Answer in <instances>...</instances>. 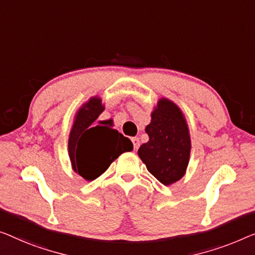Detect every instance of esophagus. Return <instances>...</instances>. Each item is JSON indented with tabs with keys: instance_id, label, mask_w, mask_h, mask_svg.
Listing matches in <instances>:
<instances>
[{
	"instance_id": "34e87169",
	"label": "esophagus",
	"mask_w": 255,
	"mask_h": 255,
	"mask_svg": "<svg viewBox=\"0 0 255 255\" xmlns=\"http://www.w3.org/2000/svg\"><path fill=\"white\" fill-rule=\"evenodd\" d=\"M131 142H132V144H134V150L137 151L138 147H139V138L138 137H132Z\"/></svg>"
}]
</instances>
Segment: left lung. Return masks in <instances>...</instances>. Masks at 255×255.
I'll return each mask as SVG.
<instances>
[{
	"mask_svg": "<svg viewBox=\"0 0 255 255\" xmlns=\"http://www.w3.org/2000/svg\"><path fill=\"white\" fill-rule=\"evenodd\" d=\"M145 131L149 140L140 145L138 157L147 170L164 185L181 180L191 151L189 127L181 109L174 102L160 98Z\"/></svg>",
	"mask_w": 255,
	"mask_h": 255,
	"instance_id": "obj_1",
	"label": "left lung"
}]
</instances>
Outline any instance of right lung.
Listing matches in <instances>:
<instances>
[{"mask_svg": "<svg viewBox=\"0 0 255 255\" xmlns=\"http://www.w3.org/2000/svg\"><path fill=\"white\" fill-rule=\"evenodd\" d=\"M100 97H91L78 110L68 136L72 168L87 181L96 180L121 153L132 150L130 139L97 118L104 111Z\"/></svg>", "mask_w": 255, "mask_h": 255, "instance_id": "right-lung-1", "label": "right lung"}]
</instances>
